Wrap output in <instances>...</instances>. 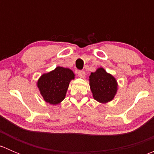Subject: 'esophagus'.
Here are the masks:
<instances>
[{
    "instance_id": "obj_1",
    "label": "esophagus",
    "mask_w": 154,
    "mask_h": 154,
    "mask_svg": "<svg viewBox=\"0 0 154 154\" xmlns=\"http://www.w3.org/2000/svg\"><path fill=\"white\" fill-rule=\"evenodd\" d=\"M77 74H78L79 77H81V78H83V77L86 76V73H85V71H81V70H80V71H77Z\"/></svg>"
}]
</instances>
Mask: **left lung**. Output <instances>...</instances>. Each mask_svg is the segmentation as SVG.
Returning <instances> with one entry per match:
<instances>
[{
  "label": "left lung",
  "instance_id": "1",
  "mask_svg": "<svg viewBox=\"0 0 154 154\" xmlns=\"http://www.w3.org/2000/svg\"><path fill=\"white\" fill-rule=\"evenodd\" d=\"M93 97L100 103H107L113 99L117 91V82L111 74L100 68L89 77Z\"/></svg>",
  "mask_w": 154,
  "mask_h": 154
}]
</instances>
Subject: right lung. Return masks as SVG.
<instances>
[{
	"instance_id": "right-lung-1",
	"label": "right lung",
	"mask_w": 154,
	"mask_h": 154,
	"mask_svg": "<svg viewBox=\"0 0 154 154\" xmlns=\"http://www.w3.org/2000/svg\"><path fill=\"white\" fill-rule=\"evenodd\" d=\"M74 78V74L71 70L57 67L54 71L43 74L37 85L44 100L55 105L65 98L70 81Z\"/></svg>"
}]
</instances>
